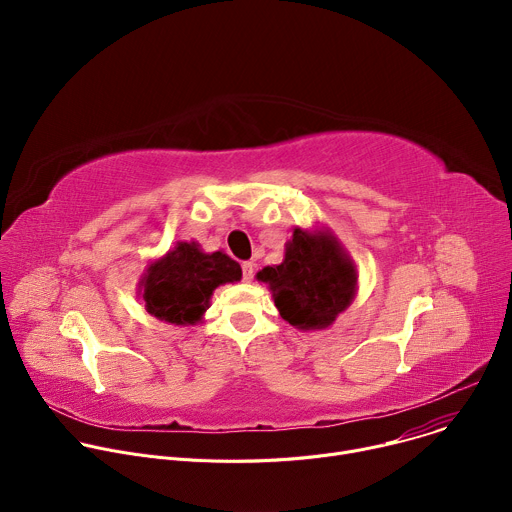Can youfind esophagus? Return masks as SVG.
Instances as JSON below:
<instances>
[{
	"instance_id": "1",
	"label": "esophagus",
	"mask_w": 512,
	"mask_h": 512,
	"mask_svg": "<svg viewBox=\"0 0 512 512\" xmlns=\"http://www.w3.org/2000/svg\"><path fill=\"white\" fill-rule=\"evenodd\" d=\"M241 269H243V279L251 281V277H253V263L251 261H243Z\"/></svg>"
}]
</instances>
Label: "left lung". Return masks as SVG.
Instances as JSON below:
<instances>
[{"mask_svg": "<svg viewBox=\"0 0 512 512\" xmlns=\"http://www.w3.org/2000/svg\"><path fill=\"white\" fill-rule=\"evenodd\" d=\"M257 279L269 283L281 318L302 330L330 326L356 289L354 265L336 239L300 229L287 243L283 263L261 269Z\"/></svg>", "mask_w": 512, "mask_h": 512, "instance_id": "8db88e82", "label": "left lung"}]
</instances>
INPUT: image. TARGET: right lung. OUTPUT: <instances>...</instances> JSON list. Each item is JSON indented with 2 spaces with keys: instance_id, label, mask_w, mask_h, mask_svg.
Returning a JSON list of instances; mask_svg holds the SVG:
<instances>
[{
  "instance_id": "add662e5",
  "label": "right lung",
  "mask_w": 512,
  "mask_h": 512,
  "mask_svg": "<svg viewBox=\"0 0 512 512\" xmlns=\"http://www.w3.org/2000/svg\"><path fill=\"white\" fill-rule=\"evenodd\" d=\"M241 279V267L229 255H206L196 243H178L141 279L145 310L170 324H194L208 308L214 287Z\"/></svg>"
}]
</instances>
